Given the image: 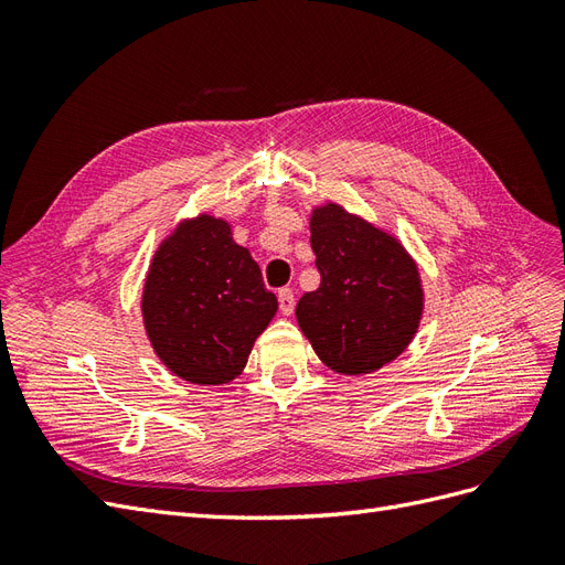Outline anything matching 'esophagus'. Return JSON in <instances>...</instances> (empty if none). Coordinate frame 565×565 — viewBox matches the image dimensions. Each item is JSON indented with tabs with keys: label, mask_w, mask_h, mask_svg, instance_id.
<instances>
[{
	"label": "esophagus",
	"mask_w": 565,
	"mask_h": 565,
	"mask_svg": "<svg viewBox=\"0 0 565 565\" xmlns=\"http://www.w3.org/2000/svg\"><path fill=\"white\" fill-rule=\"evenodd\" d=\"M278 303H280V313H285V316H289L295 311V292L292 289H280L278 292Z\"/></svg>",
	"instance_id": "34e87169"
}]
</instances>
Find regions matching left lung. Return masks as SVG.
<instances>
[{"mask_svg":"<svg viewBox=\"0 0 565 565\" xmlns=\"http://www.w3.org/2000/svg\"><path fill=\"white\" fill-rule=\"evenodd\" d=\"M320 287L297 303V322L320 361L339 374H367L417 334L424 289L401 241L328 202L311 212Z\"/></svg>","mask_w":565,"mask_h":565,"instance_id":"obj_1","label":"left lung"}]
</instances>
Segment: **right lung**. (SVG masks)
<instances>
[{
    "mask_svg": "<svg viewBox=\"0 0 565 565\" xmlns=\"http://www.w3.org/2000/svg\"><path fill=\"white\" fill-rule=\"evenodd\" d=\"M278 311L262 268L233 241L224 218H185L152 256L141 313L160 361L177 377L228 384L243 372L256 337Z\"/></svg>",
    "mask_w": 565,
    "mask_h": 565,
    "instance_id": "add662e5",
    "label": "right lung"
}]
</instances>
